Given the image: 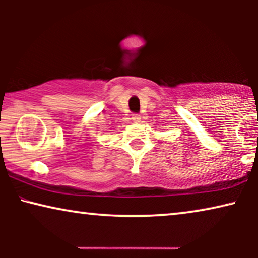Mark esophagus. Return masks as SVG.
Here are the masks:
<instances>
[{"instance_id":"obj_1","label":"esophagus","mask_w":258,"mask_h":258,"mask_svg":"<svg viewBox=\"0 0 258 258\" xmlns=\"http://www.w3.org/2000/svg\"><path fill=\"white\" fill-rule=\"evenodd\" d=\"M132 119H133L134 122H140L141 121V117H140L139 114H133Z\"/></svg>"}]
</instances>
